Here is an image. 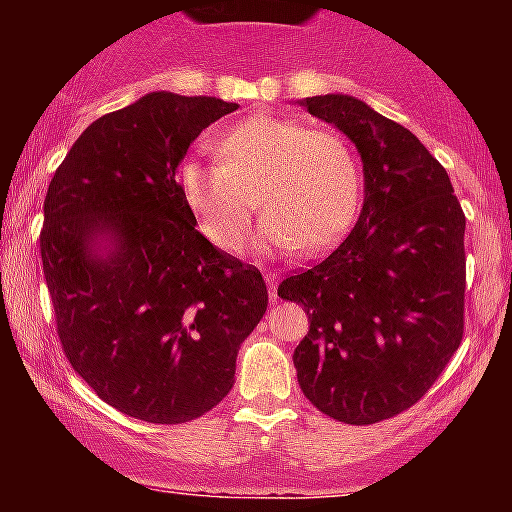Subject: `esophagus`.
Returning <instances> with one entry per match:
<instances>
[{"mask_svg":"<svg viewBox=\"0 0 512 512\" xmlns=\"http://www.w3.org/2000/svg\"><path fill=\"white\" fill-rule=\"evenodd\" d=\"M264 281H267V286H269V301L272 303H276V281H279V276H276L274 272H264Z\"/></svg>","mask_w":512,"mask_h":512,"instance_id":"34e87169","label":"esophagus"}]
</instances>
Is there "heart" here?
<instances>
[{"instance_id": "heart-1", "label": "heart", "mask_w": 512, "mask_h": 512, "mask_svg": "<svg viewBox=\"0 0 512 512\" xmlns=\"http://www.w3.org/2000/svg\"><path fill=\"white\" fill-rule=\"evenodd\" d=\"M216 161H185L180 187L199 228L216 248L240 252L258 195L260 248L322 252L356 219L358 158L339 132L262 113L233 125L216 142Z\"/></svg>"}]
</instances>
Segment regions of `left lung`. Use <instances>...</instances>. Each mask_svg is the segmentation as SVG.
<instances>
[{
	"instance_id": "obj_1",
	"label": "left lung",
	"mask_w": 512,
	"mask_h": 512,
	"mask_svg": "<svg viewBox=\"0 0 512 512\" xmlns=\"http://www.w3.org/2000/svg\"><path fill=\"white\" fill-rule=\"evenodd\" d=\"M301 105L356 144L366 197L337 250L279 284L310 320L293 366L322 414L378 424L419 402L462 342L464 211L407 127L342 93Z\"/></svg>"
}]
</instances>
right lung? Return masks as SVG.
<instances>
[{"label": "right lung", "instance_id": "1", "mask_svg": "<svg viewBox=\"0 0 512 512\" xmlns=\"http://www.w3.org/2000/svg\"><path fill=\"white\" fill-rule=\"evenodd\" d=\"M236 103L156 91L98 117L45 195V284L67 361L110 407L185 424L231 392L267 310L260 269L209 243L178 168Z\"/></svg>", "mask_w": 512, "mask_h": 512}]
</instances>
